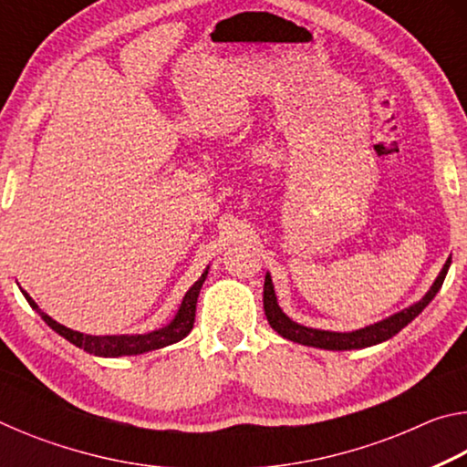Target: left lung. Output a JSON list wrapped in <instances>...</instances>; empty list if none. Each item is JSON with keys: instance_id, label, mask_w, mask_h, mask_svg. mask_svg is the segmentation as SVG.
Masks as SVG:
<instances>
[{"instance_id": "obj_1", "label": "left lung", "mask_w": 467, "mask_h": 467, "mask_svg": "<svg viewBox=\"0 0 467 467\" xmlns=\"http://www.w3.org/2000/svg\"><path fill=\"white\" fill-rule=\"evenodd\" d=\"M449 265H451V259H447V264L442 265V270L437 275V280L432 282L431 290L426 292V295L418 300V303L410 305L404 311L393 313L391 317H387L383 321L370 323V326L354 329V331L315 329V327H306V326H300V323H296V321H292L288 315L280 309L270 274H265V282H264V311H265L267 321H270L272 329L278 331L282 337L290 339V342L321 348V350H360V348H368V346H377L381 342H387V339L393 337L395 334H400V331L404 329L408 323H412L418 315L426 309V305H429L431 300L437 296V292L441 290L442 282H445Z\"/></svg>"}]
</instances>
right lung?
<instances>
[{"label": "right lung", "instance_id": "obj_1", "mask_svg": "<svg viewBox=\"0 0 467 467\" xmlns=\"http://www.w3.org/2000/svg\"><path fill=\"white\" fill-rule=\"evenodd\" d=\"M208 270L210 265L205 267L202 278L197 280L192 288L187 290V295L183 296V303L179 305V311L169 326H164L161 329L148 331V334H123V336H88L82 334V331H74L66 326H61L55 319H51L49 315L43 313L38 309V305L26 290H22V295L28 300V305L41 315V319L49 326L53 331H57L61 337H66L69 344H74L78 348H82L88 354H94V357H102V358H117V357H136V354H146L158 350V348L177 344L183 339L189 331L193 329V321H195V305H197V296H200V290L203 286L205 278H208Z\"/></svg>", "mask_w": 467, "mask_h": 467}]
</instances>
